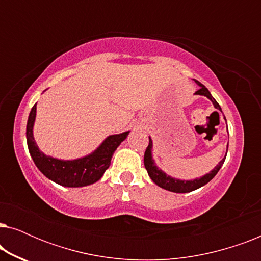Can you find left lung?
<instances>
[{"label":"left lung","mask_w":261,"mask_h":261,"mask_svg":"<svg viewBox=\"0 0 261 261\" xmlns=\"http://www.w3.org/2000/svg\"><path fill=\"white\" fill-rule=\"evenodd\" d=\"M195 82L199 85V90L196 91L195 95H201V96H205V97H208L210 101L213 102L214 107H215L216 109H219L220 112H222L220 105L216 102V99L213 97L208 89H206L202 83H199L198 81L195 80ZM224 120H226V117H224ZM152 147H153V141L152 139L149 138V144L147 146V148H146L145 156H144V164H145L146 170H147L148 172V176L151 177V179L154 181L158 187L165 189V190L177 192V194L191 192L196 190V189H199L201 187H203V185H205L206 183H209V181L212 180L213 178L216 176V173L220 171L221 166L223 165L224 160H226V155H227V152H226V155H224V158L219 163V165H216L215 169H213L209 173L204 174V176H202L201 178H196V179H192V180H181V179H177V178L169 176V174H166L162 169H159V167L155 165L154 160H153V156H152ZM227 151H228V146H227Z\"/></svg>","instance_id":"8db88e82"}]
</instances>
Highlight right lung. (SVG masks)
<instances>
[{
  "label": "right lung",
  "instance_id": "add662e5",
  "mask_svg": "<svg viewBox=\"0 0 261 261\" xmlns=\"http://www.w3.org/2000/svg\"><path fill=\"white\" fill-rule=\"evenodd\" d=\"M35 115H37V103L31 110L26 128V138L30 154L44 176L55 183L66 188L87 187V185L94 184L101 179L106 170L110 165V160H112L115 149L129 134V130H128L121 134L109 135L89 155L73 160H62L46 155L39 149L33 137Z\"/></svg>",
  "mask_w": 261,
  "mask_h": 261
}]
</instances>
